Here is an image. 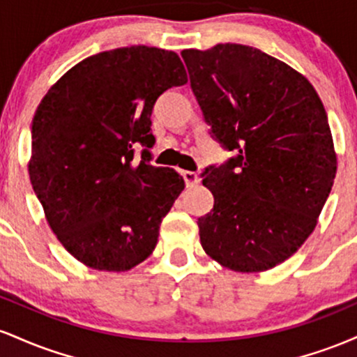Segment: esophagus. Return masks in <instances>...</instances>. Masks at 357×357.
I'll list each match as a JSON object with an SVG mask.
<instances>
[{"mask_svg": "<svg viewBox=\"0 0 357 357\" xmlns=\"http://www.w3.org/2000/svg\"><path fill=\"white\" fill-rule=\"evenodd\" d=\"M183 178H184V183H186V186L188 188H192V186H196V184L199 183V178H198V174L196 173H192V171H183Z\"/></svg>", "mask_w": 357, "mask_h": 357, "instance_id": "34e87169", "label": "esophagus"}]
</instances>
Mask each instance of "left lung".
<instances>
[{"instance_id": "left-lung-1", "label": "left lung", "mask_w": 357, "mask_h": 357, "mask_svg": "<svg viewBox=\"0 0 357 357\" xmlns=\"http://www.w3.org/2000/svg\"><path fill=\"white\" fill-rule=\"evenodd\" d=\"M181 56L211 137L236 153L202 174L215 198L198 218L202 247L235 272L275 267L309 238L333 190L326 109L304 75L253 47Z\"/></svg>"}]
</instances>
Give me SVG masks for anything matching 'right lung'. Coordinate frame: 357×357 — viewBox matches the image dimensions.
<instances>
[{"mask_svg": "<svg viewBox=\"0 0 357 357\" xmlns=\"http://www.w3.org/2000/svg\"><path fill=\"white\" fill-rule=\"evenodd\" d=\"M186 82L174 52L139 45L82 60L40 102L31 186L56 238L87 267L126 272L155 248L184 179L151 165V114L162 92Z\"/></svg>", "mask_w": 357, "mask_h": 357, "instance_id": "add662e5", "label": "right lung"}]
</instances>
